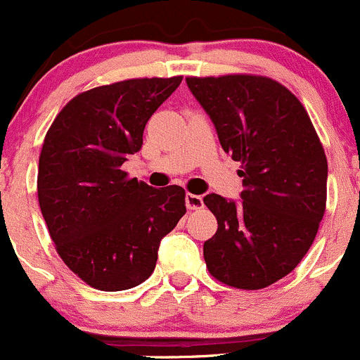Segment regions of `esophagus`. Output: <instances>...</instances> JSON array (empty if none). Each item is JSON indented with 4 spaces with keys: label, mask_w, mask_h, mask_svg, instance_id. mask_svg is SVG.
<instances>
[{
    "label": "esophagus",
    "mask_w": 360,
    "mask_h": 360,
    "mask_svg": "<svg viewBox=\"0 0 360 360\" xmlns=\"http://www.w3.org/2000/svg\"><path fill=\"white\" fill-rule=\"evenodd\" d=\"M186 207L190 210H197V209H202L203 207V198L200 195H191L188 193L186 195Z\"/></svg>",
    "instance_id": "obj_1"
}]
</instances>
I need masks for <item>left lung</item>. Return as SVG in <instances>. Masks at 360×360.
Returning a JSON list of instances; mask_svg holds the SVG:
<instances>
[{"label": "left lung", "mask_w": 360, "mask_h": 360, "mask_svg": "<svg viewBox=\"0 0 360 360\" xmlns=\"http://www.w3.org/2000/svg\"><path fill=\"white\" fill-rule=\"evenodd\" d=\"M226 153L242 163V202L210 193L217 231L203 244L216 281L245 291L291 274L326 212L328 158L310 116L291 90L266 76H188Z\"/></svg>", "instance_id": "1"}]
</instances>
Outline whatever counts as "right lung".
<instances>
[{
    "label": "right lung",
    "mask_w": 360,
    "mask_h": 360,
    "mask_svg": "<svg viewBox=\"0 0 360 360\" xmlns=\"http://www.w3.org/2000/svg\"><path fill=\"white\" fill-rule=\"evenodd\" d=\"M183 76L134 78L72 97L43 141L38 202L57 254L99 291H125L155 270L160 240L186 214L181 186L130 179L123 162Z\"/></svg>",
    "instance_id": "obj_1"
}]
</instances>
